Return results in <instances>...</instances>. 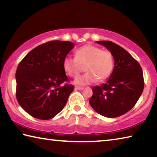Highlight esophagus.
<instances>
[{
    "instance_id": "obj_1",
    "label": "esophagus",
    "mask_w": 157,
    "mask_h": 157,
    "mask_svg": "<svg viewBox=\"0 0 157 157\" xmlns=\"http://www.w3.org/2000/svg\"><path fill=\"white\" fill-rule=\"evenodd\" d=\"M83 89H84V87H82V86H75V90H79V91H80V90H82Z\"/></svg>"
}]
</instances>
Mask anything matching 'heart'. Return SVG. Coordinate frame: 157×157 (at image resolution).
Segmentation results:
<instances>
[{"mask_svg":"<svg viewBox=\"0 0 157 157\" xmlns=\"http://www.w3.org/2000/svg\"><path fill=\"white\" fill-rule=\"evenodd\" d=\"M62 65L63 70L71 78L78 76L85 66L87 73L78 77L74 83L86 85L94 83L97 79L102 82L107 79L113 71V57L108 50H102L89 44L77 50L75 57H66Z\"/></svg>","mask_w":157,"mask_h":157,"instance_id":"heart-1","label":"heart"}]
</instances>
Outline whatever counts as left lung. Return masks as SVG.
Returning a JSON list of instances; mask_svg holds the SVG:
<instances>
[{
	"instance_id": "obj_1",
	"label": "left lung",
	"mask_w": 157,
	"mask_h": 157,
	"mask_svg": "<svg viewBox=\"0 0 157 157\" xmlns=\"http://www.w3.org/2000/svg\"><path fill=\"white\" fill-rule=\"evenodd\" d=\"M114 59L113 72L107 82L93 87L89 100L98 113L107 118L121 116L132 109L141 95L144 79L141 66L123 48L109 41H98Z\"/></svg>"
}]
</instances>
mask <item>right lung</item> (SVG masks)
I'll return each instance as SVG.
<instances>
[{
  "instance_id": "obj_1",
  "label": "right lung",
  "mask_w": 157,
  "mask_h": 157,
  "mask_svg": "<svg viewBox=\"0 0 157 157\" xmlns=\"http://www.w3.org/2000/svg\"><path fill=\"white\" fill-rule=\"evenodd\" d=\"M75 45L71 41H51L28 52L16 72L17 99L34 118L49 120L62 111L73 92L63 68V60Z\"/></svg>"
}]
</instances>
